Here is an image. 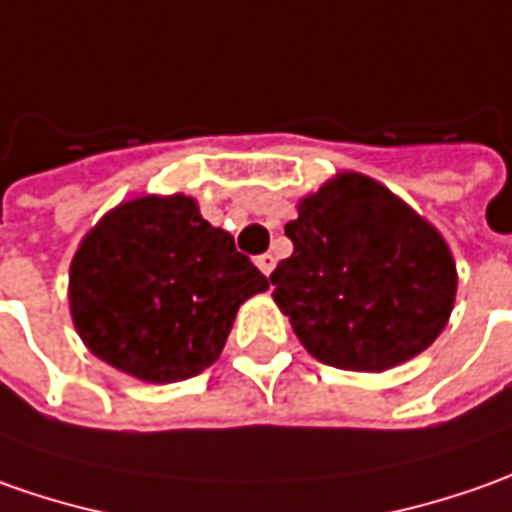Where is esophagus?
I'll list each match as a JSON object with an SVG mask.
<instances>
[{
	"instance_id": "1",
	"label": "esophagus",
	"mask_w": 512,
	"mask_h": 512,
	"mask_svg": "<svg viewBox=\"0 0 512 512\" xmlns=\"http://www.w3.org/2000/svg\"><path fill=\"white\" fill-rule=\"evenodd\" d=\"M255 263H257V269L266 274V277H269V274L274 272V257L272 255H260L255 260Z\"/></svg>"
}]
</instances>
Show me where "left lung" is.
<instances>
[{
    "mask_svg": "<svg viewBox=\"0 0 512 512\" xmlns=\"http://www.w3.org/2000/svg\"><path fill=\"white\" fill-rule=\"evenodd\" d=\"M294 252L272 272L274 303L314 360L379 374L448 326L456 260L439 229L360 172H337L286 223Z\"/></svg>",
    "mask_w": 512,
    "mask_h": 512,
    "instance_id": "left-lung-1",
    "label": "left lung"
}]
</instances>
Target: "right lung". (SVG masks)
<instances>
[{
	"mask_svg": "<svg viewBox=\"0 0 512 512\" xmlns=\"http://www.w3.org/2000/svg\"><path fill=\"white\" fill-rule=\"evenodd\" d=\"M269 277L201 218L189 195L121 201L70 263V317L98 360L141 382H178L221 357L238 309Z\"/></svg>",
	"mask_w": 512,
	"mask_h": 512,
	"instance_id": "obj_1",
	"label": "right lung"
}]
</instances>
